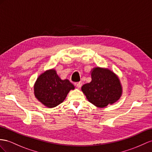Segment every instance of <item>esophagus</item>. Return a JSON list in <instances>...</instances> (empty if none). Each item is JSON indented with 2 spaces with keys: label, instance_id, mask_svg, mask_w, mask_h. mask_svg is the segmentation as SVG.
<instances>
[{
  "label": "esophagus",
  "instance_id": "34e87169",
  "mask_svg": "<svg viewBox=\"0 0 152 152\" xmlns=\"http://www.w3.org/2000/svg\"><path fill=\"white\" fill-rule=\"evenodd\" d=\"M75 85L77 87V88H80L81 87V85H82V83H81V82L76 83H75Z\"/></svg>",
  "mask_w": 152,
  "mask_h": 152
}]
</instances>
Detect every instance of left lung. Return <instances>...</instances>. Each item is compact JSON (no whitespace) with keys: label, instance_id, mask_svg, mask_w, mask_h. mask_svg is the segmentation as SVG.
Wrapping results in <instances>:
<instances>
[{"label":"left lung","instance_id":"1","mask_svg":"<svg viewBox=\"0 0 152 152\" xmlns=\"http://www.w3.org/2000/svg\"><path fill=\"white\" fill-rule=\"evenodd\" d=\"M91 74V82L81 87L88 102L99 108L118 102L123 94V87L118 75L109 69L99 67L93 68Z\"/></svg>","mask_w":152,"mask_h":152}]
</instances>
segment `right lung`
<instances>
[{"instance_id": "obj_1", "label": "right lung", "mask_w": 152, "mask_h": 152, "mask_svg": "<svg viewBox=\"0 0 152 152\" xmlns=\"http://www.w3.org/2000/svg\"><path fill=\"white\" fill-rule=\"evenodd\" d=\"M75 85L67 79L61 80L54 69L39 75L34 84V97L46 107H56L64 102Z\"/></svg>"}]
</instances>
